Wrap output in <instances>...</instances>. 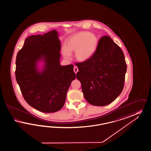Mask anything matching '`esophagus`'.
I'll use <instances>...</instances> for the list:
<instances>
[{"label": "esophagus", "instance_id": "1", "mask_svg": "<svg viewBox=\"0 0 151 151\" xmlns=\"http://www.w3.org/2000/svg\"><path fill=\"white\" fill-rule=\"evenodd\" d=\"M73 70L74 73L76 74L78 72V68L76 66H75L74 67Z\"/></svg>", "mask_w": 151, "mask_h": 151}]
</instances>
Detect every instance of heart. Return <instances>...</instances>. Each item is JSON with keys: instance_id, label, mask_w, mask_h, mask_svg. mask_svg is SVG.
Listing matches in <instances>:
<instances>
[{"instance_id": "1", "label": "heart", "mask_w": 151, "mask_h": 151, "mask_svg": "<svg viewBox=\"0 0 151 151\" xmlns=\"http://www.w3.org/2000/svg\"><path fill=\"white\" fill-rule=\"evenodd\" d=\"M99 40L96 35L89 32H80L69 37L62 49L65 58L69 59L70 52H74L76 59L81 62L89 60L96 51Z\"/></svg>"}]
</instances>
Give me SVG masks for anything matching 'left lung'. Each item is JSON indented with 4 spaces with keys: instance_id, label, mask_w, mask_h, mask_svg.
<instances>
[{
    "instance_id": "left-lung-1",
    "label": "left lung",
    "mask_w": 151,
    "mask_h": 151,
    "mask_svg": "<svg viewBox=\"0 0 151 151\" xmlns=\"http://www.w3.org/2000/svg\"><path fill=\"white\" fill-rule=\"evenodd\" d=\"M77 78L81 83L86 100L90 104L104 106L111 104L124 88L127 63L123 51L109 36L99 40L93 56L76 63Z\"/></svg>"
}]
</instances>
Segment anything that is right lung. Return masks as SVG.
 Wrapping results in <instances>:
<instances>
[{
	"label": "right lung",
	"instance_id": "obj_1",
	"mask_svg": "<svg viewBox=\"0 0 151 151\" xmlns=\"http://www.w3.org/2000/svg\"><path fill=\"white\" fill-rule=\"evenodd\" d=\"M56 30L25 39L16 60V79L23 98L32 107L53 113L64 106L71 82L76 79L73 65L61 66V43ZM45 63L40 71L37 64Z\"/></svg>",
	"mask_w": 151,
	"mask_h": 151
}]
</instances>
